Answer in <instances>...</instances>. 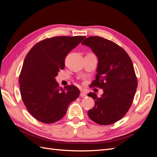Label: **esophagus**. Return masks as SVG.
I'll return each mask as SVG.
<instances>
[{
    "label": "esophagus",
    "instance_id": "1",
    "mask_svg": "<svg viewBox=\"0 0 157 157\" xmlns=\"http://www.w3.org/2000/svg\"><path fill=\"white\" fill-rule=\"evenodd\" d=\"M80 96L81 97H86L87 96V94L86 92L84 91V90H81V91H80Z\"/></svg>",
    "mask_w": 157,
    "mask_h": 157
}]
</instances>
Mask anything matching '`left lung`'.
I'll return each instance as SVG.
<instances>
[{
  "label": "left lung",
  "instance_id": "8db88e82",
  "mask_svg": "<svg viewBox=\"0 0 157 157\" xmlns=\"http://www.w3.org/2000/svg\"><path fill=\"white\" fill-rule=\"evenodd\" d=\"M82 44L98 57L96 77L92 85L103 90L99 98L94 92L88 94L95 101L88 115L98 124H113L126 115L135 96L137 80L132 61L124 49L104 38L89 36Z\"/></svg>",
  "mask_w": 157,
  "mask_h": 157
}]
</instances>
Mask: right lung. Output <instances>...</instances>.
<instances>
[{"label": "right lung", "instance_id": "1", "mask_svg": "<svg viewBox=\"0 0 157 157\" xmlns=\"http://www.w3.org/2000/svg\"><path fill=\"white\" fill-rule=\"evenodd\" d=\"M85 36H55L38 42L28 52L20 75L21 96L31 115L51 124L61 119L80 90L74 85L59 87L55 77L65 67V59Z\"/></svg>", "mask_w": 157, "mask_h": 157}]
</instances>
